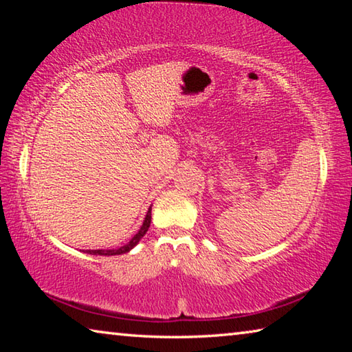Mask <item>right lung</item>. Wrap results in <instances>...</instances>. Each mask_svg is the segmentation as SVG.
Listing matches in <instances>:
<instances>
[{
    "label": "right lung",
    "instance_id": "obj_1",
    "mask_svg": "<svg viewBox=\"0 0 352 352\" xmlns=\"http://www.w3.org/2000/svg\"><path fill=\"white\" fill-rule=\"evenodd\" d=\"M151 220H152V206L148 208V211L144 217V222H142L141 228L138 230V233H136L132 239H130L126 245L122 247H118V248H99V250H85V253L88 254H96V256H116V254H124V253H129L130 250L135 248L136 245H138V242L144 237V234L147 233L148 226H151Z\"/></svg>",
    "mask_w": 352,
    "mask_h": 352
}]
</instances>
